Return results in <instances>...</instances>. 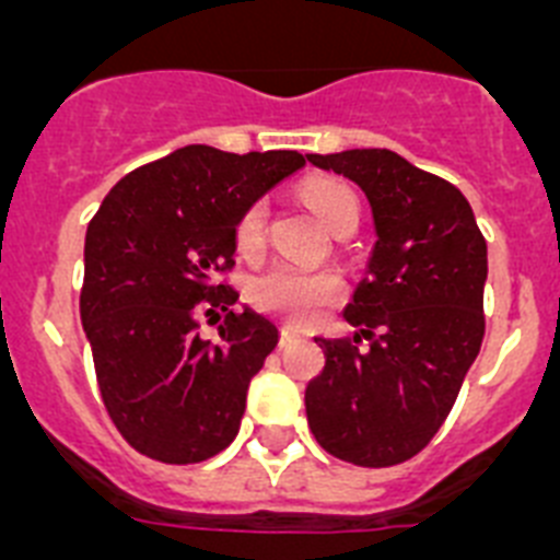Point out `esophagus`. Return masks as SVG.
<instances>
[{
	"label": "esophagus",
	"mask_w": 560,
	"mask_h": 560,
	"mask_svg": "<svg viewBox=\"0 0 560 560\" xmlns=\"http://www.w3.org/2000/svg\"><path fill=\"white\" fill-rule=\"evenodd\" d=\"M296 339H300V330L291 328V325H283V328H280V345H283V348Z\"/></svg>",
	"instance_id": "34e87169"
}]
</instances>
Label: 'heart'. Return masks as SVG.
<instances>
[{
	"label": "heart",
	"instance_id": "obj_1",
	"mask_svg": "<svg viewBox=\"0 0 560 560\" xmlns=\"http://www.w3.org/2000/svg\"><path fill=\"white\" fill-rule=\"evenodd\" d=\"M303 199L311 207L319 224L330 232L359 221V199L345 182L339 179H311L303 187ZM266 207H246L235 226V244L241 252H257L264 244ZM252 303L266 314L283 316L289 323H311L319 308L336 303L341 296V277L336 271H308L296 266H271L249 285Z\"/></svg>",
	"mask_w": 560,
	"mask_h": 560
}]
</instances>
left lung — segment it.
I'll return each instance as SVG.
<instances>
[{
	"instance_id": "obj_1",
	"label": "left lung",
	"mask_w": 560,
	"mask_h": 560,
	"mask_svg": "<svg viewBox=\"0 0 560 560\" xmlns=\"http://www.w3.org/2000/svg\"><path fill=\"white\" fill-rule=\"evenodd\" d=\"M364 190L375 246L345 319L371 339H323L305 387L316 443L345 463L387 468L429 446L485 336L488 246L463 192L387 148L308 153Z\"/></svg>"
}]
</instances>
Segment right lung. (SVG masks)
I'll return each mask as SVG.
<instances>
[{
  "label": "right lung",
  "mask_w": 560,
  "mask_h": 560,
  "mask_svg": "<svg viewBox=\"0 0 560 560\" xmlns=\"http://www.w3.org/2000/svg\"><path fill=\"white\" fill-rule=\"evenodd\" d=\"M305 165L303 153L185 145L108 190L83 246L81 323L108 418L128 446L167 465L201 463L235 440L246 389L277 325L235 314V226L246 207ZM222 341L198 336L219 316Z\"/></svg>",
  "instance_id": "1"
}]
</instances>
